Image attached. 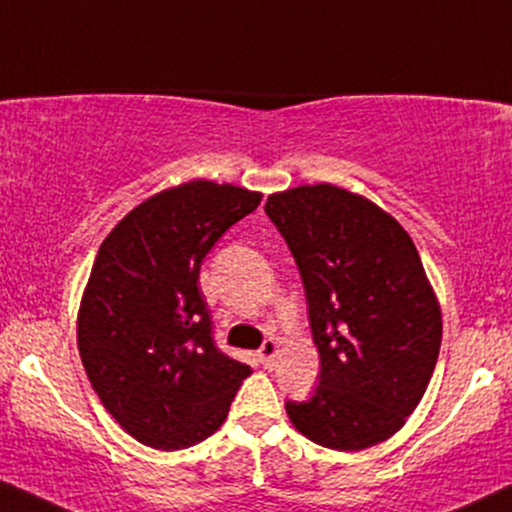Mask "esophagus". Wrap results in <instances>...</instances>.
Returning a JSON list of instances; mask_svg holds the SVG:
<instances>
[{
    "mask_svg": "<svg viewBox=\"0 0 512 512\" xmlns=\"http://www.w3.org/2000/svg\"><path fill=\"white\" fill-rule=\"evenodd\" d=\"M276 355H279V343H276L274 338H267V341H264V346L260 348V360H262V365H264V367H274Z\"/></svg>",
    "mask_w": 512,
    "mask_h": 512,
    "instance_id": "esophagus-1",
    "label": "esophagus"
}]
</instances>
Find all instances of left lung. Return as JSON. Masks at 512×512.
<instances>
[{"label": "left lung", "mask_w": 512, "mask_h": 512, "mask_svg": "<svg viewBox=\"0 0 512 512\" xmlns=\"http://www.w3.org/2000/svg\"><path fill=\"white\" fill-rule=\"evenodd\" d=\"M264 212L303 276L319 386L288 420L331 451L391 439L420 405L441 348V305L408 231L346 188H288Z\"/></svg>", "instance_id": "1"}]
</instances>
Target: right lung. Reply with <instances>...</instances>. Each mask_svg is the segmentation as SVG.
Listing matches in <instances>:
<instances>
[{
  "label": "right lung",
  "mask_w": 512,
  "mask_h": 512,
  "mask_svg": "<svg viewBox=\"0 0 512 512\" xmlns=\"http://www.w3.org/2000/svg\"><path fill=\"white\" fill-rule=\"evenodd\" d=\"M262 193L205 178L147 197L102 240L78 310L92 389L135 441L181 451L224 424L252 369L214 346L200 264Z\"/></svg>",
  "instance_id": "1"
}]
</instances>
